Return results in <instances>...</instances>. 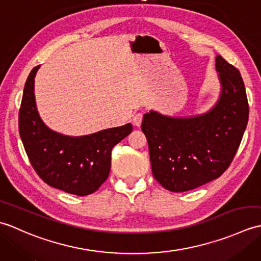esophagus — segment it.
Returning <instances> with one entry per match:
<instances>
[{
  "instance_id": "34e87169",
  "label": "esophagus",
  "mask_w": 261,
  "mask_h": 261,
  "mask_svg": "<svg viewBox=\"0 0 261 261\" xmlns=\"http://www.w3.org/2000/svg\"><path fill=\"white\" fill-rule=\"evenodd\" d=\"M142 118H143L142 113H136V114L134 115V119H132V122H134V124H135L136 126H140L141 122H142Z\"/></svg>"
}]
</instances>
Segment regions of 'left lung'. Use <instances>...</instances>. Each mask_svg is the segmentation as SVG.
Segmentation results:
<instances>
[{
    "instance_id": "obj_1",
    "label": "left lung",
    "mask_w": 261,
    "mask_h": 261,
    "mask_svg": "<svg viewBox=\"0 0 261 261\" xmlns=\"http://www.w3.org/2000/svg\"><path fill=\"white\" fill-rule=\"evenodd\" d=\"M219 99L207 112L143 115L152 175L170 192H186L219 178L228 169L248 124L249 105L240 71L218 55Z\"/></svg>"
}]
</instances>
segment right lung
Listing matches in <instances>:
<instances>
[{
    "label": "right lung",
    "instance_id": "1",
    "mask_svg": "<svg viewBox=\"0 0 261 261\" xmlns=\"http://www.w3.org/2000/svg\"><path fill=\"white\" fill-rule=\"evenodd\" d=\"M39 67L28 76L19 112V132L25 152L39 177L48 185L74 195H90L107 180L112 148L131 134L132 125L127 123L81 137L51 130L37 110L35 77Z\"/></svg>",
    "mask_w": 261,
    "mask_h": 261
}]
</instances>
